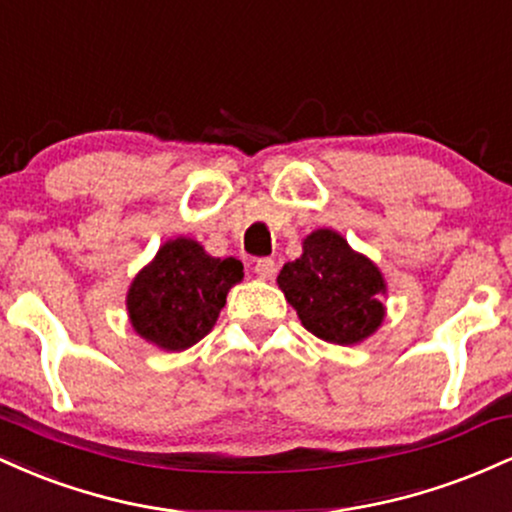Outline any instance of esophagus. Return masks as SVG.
<instances>
[{
    "label": "esophagus",
    "instance_id": "obj_1",
    "mask_svg": "<svg viewBox=\"0 0 512 512\" xmlns=\"http://www.w3.org/2000/svg\"><path fill=\"white\" fill-rule=\"evenodd\" d=\"M274 272H276V264H274L272 257H262V260L255 262V274H257V279H262V281L272 279Z\"/></svg>",
    "mask_w": 512,
    "mask_h": 512
}]
</instances>
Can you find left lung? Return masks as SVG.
I'll list each match as a JSON object with an SVG mask.
<instances>
[{
	"mask_svg": "<svg viewBox=\"0 0 512 512\" xmlns=\"http://www.w3.org/2000/svg\"><path fill=\"white\" fill-rule=\"evenodd\" d=\"M276 284L303 327L332 344H358L383 325V274L330 228L303 240V255L286 262Z\"/></svg>",
	"mask_w": 512,
	"mask_h": 512,
	"instance_id": "obj_1",
	"label": "left lung"
}]
</instances>
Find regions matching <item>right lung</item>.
Listing matches in <instances>:
<instances>
[{
    "label": "right lung",
    "mask_w": 512,
    "mask_h": 512,
    "mask_svg": "<svg viewBox=\"0 0 512 512\" xmlns=\"http://www.w3.org/2000/svg\"><path fill=\"white\" fill-rule=\"evenodd\" d=\"M240 279L236 257H211L192 238L168 240L129 286V322L158 349L185 351L211 332Z\"/></svg>",
    "instance_id": "1"
}]
</instances>
